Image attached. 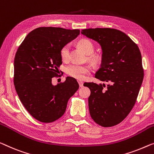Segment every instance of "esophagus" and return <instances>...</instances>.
Returning <instances> with one entry per match:
<instances>
[{
	"mask_svg": "<svg viewBox=\"0 0 154 154\" xmlns=\"http://www.w3.org/2000/svg\"><path fill=\"white\" fill-rule=\"evenodd\" d=\"M78 83H79V86L80 88H82V87L84 86V83L82 82H79Z\"/></svg>",
	"mask_w": 154,
	"mask_h": 154,
	"instance_id": "34e87169",
	"label": "esophagus"
}]
</instances>
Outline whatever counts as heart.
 <instances>
[{
    "instance_id": "heart-1",
    "label": "heart",
    "mask_w": 154,
    "mask_h": 154,
    "mask_svg": "<svg viewBox=\"0 0 154 154\" xmlns=\"http://www.w3.org/2000/svg\"><path fill=\"white\" fill-rule=\"evenodd\" d=\"M78 44L87 54H92L95 50V45L91 41L88 39H82L79 41ZM70 45L66 44L61 47L60 50L61 58L63 61H67L69 59ZM90 59L94 62H98L100 60V56L98 54H91ZM91 69L88 66L79 65L72 63L68 66L66 68V72L70 77L75 78L77 80H83L87 75L90 74Z\"/></svg>"
}]
</instances>
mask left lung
<instances>
[{"label":"left lung","instance_id":"1","mask_svg":"<svg viewBox=\"0 0 154 154\" xmlns=\"http://www.w3.org/2000/svg\"><path fill=\"white\" fill-rule=\"evenodd\" d=\"M81 33L97 41L102 48V64L95 77L104 84H84L91 90L89 112L97 125L113 127L127 118L136 102L144 77L140 51L118 29L89 28Z\"/></svg>","mask_w":154,"mask_h":154}]
</instances>
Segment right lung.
<instances>
[{"mask_svg": "<svg viewBox=\"0 0 154 154\" xmlns=\"http://www.w3.org/2000/svg\"><path fill=\"white\" fill-rule=\"evenodd\" d=\"M79 33V29L40 27L27 34L18 48L14 63L16 91L28 113L41 122L60 118L68 100L79 88L72 77H67L57 86L52 84V79L58 76L62 64L61 47Z\"/></svg>", "mask_w": 154, "mask_h": 154, "instance_id": "1", "label": "right lung"}]
</instances>
